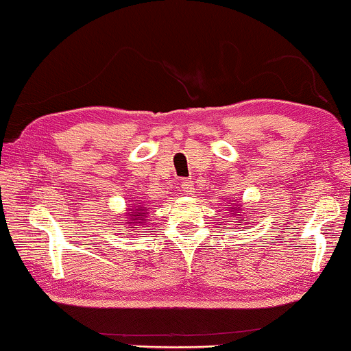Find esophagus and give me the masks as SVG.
<instances>
[{
  "label": "esophagus",
  "mask_w": 351,
  "mask_h": 351,
  "mask_svg": "<svg viewBox=\"0 0 351 351\" xmlns=\"http://www.w3.org/2000/svg\"><path fill=\"white\" fill-rule=\"evenodd\" d=\"M193 182L191 180H182L180 182V189H182V191H184V193H186V195H191L193 193Z\"/></svg>",
  "instance_id": "34e87169"
}]
</instances>
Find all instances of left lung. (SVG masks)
<instances>
[{"mask_svg": "<svg viewBox=\"0 0 351 351\" xmlns=\"http://www.w3.org/2000/svg\"><path fill=\"white\" fill-rule=\"evenodd\" d=\"M232 209H234V208H232ZM238 209V208H237ZM237 209H234V210H237ZM234 222H238V219L237 220H234ZM239 225H241V223H239Z\"/></svg>", "mask_w": 351, "mask_h": 351, "instance_id": "1", "label": "left lung"}]
</instances>
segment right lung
I'll list each match as a JSON object with an SVG mask.
<instances>
[{"instance_id": "right-lung-1", "label": "right lung", "mask_w": 351, "mask_h": 351, "mask_svg": "<svg viewBox=\"0 0 351 351\" xmlns=\"http://www.w3.org/2000/svg\"><path fill=\"white\" fill-rule=\"evenodd\" d=\"M129 210H132V214H131L132 222H128V223L134 225V227H129V228H137V225L143 223V217H147L145 214H147L148 208H142V206H137L136 209H129Z\"/></svg>"}]
</instances>
